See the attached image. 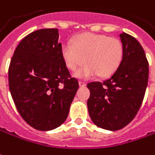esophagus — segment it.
I'll return each instance as SVG.
<instances>
[{"label":"esophagus","instance_id":"1","mask_svg":"<svg viewBox=\"0 0 155 155\" xmlns=\"http://www.w3.org/2000/svg\"><path fill=\"white\" fill-rule=\"evenodd\" d=\"M78 84H79V86H81V87H85L86 86V84L84 82H82V81H79Z\"/></svg>","mask_w":155,"mask_h":155}]
</instances>
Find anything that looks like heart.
Masks as SVG:
<instances>
[{
	"instance_id": "b5f03b06",
	"label": "heart",
	"mask_w": 155,
	"mask_h": 155,
	"mask_svg": "<svg viewBox=\"0 0 155 155\" xmlns=\"http://www.w3.org/2000/svg\"><path fill=\"white\" fill-rule=\"evenodd\" d=\"M123 54L119 40L89 32L76 36L72 44L65 42L61 46V56L69 70H77L86 62L74 74L82 79L98 74L101 78L113 75L121 64Z\"/></svg>"
}]
</instances>
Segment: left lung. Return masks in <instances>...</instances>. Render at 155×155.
<instances>
[{"instance_id":"1","label":"left lung","mask_w":155,"mask_h":155,"mask_svg":"<svg viewBox=\"0 0 155 155\" xmlns=\"http://www.w3.org/2000/svg\"><path fill=\"white\" fill-rule=\"evenodd\" d=\"M123 60L108 79L92 82L87 87L90 96L87 106L93 123L107 130L126 126L137 115L148 86V62L145 52L132 36L119 35Z\"/></svg>"}]
</instances>
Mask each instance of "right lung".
<instances>
[{
  "label": "right lung",
  "instance_id": "obj_1",
  "mask_svg": "<svg viewBox=\"0 0 155 155\" xmlns=\"http://www.w3.org/2000/svg\"><path fill=\"white\" fill-rule=\"evenodd\" d=\"M9 90L23 119L48 131L65 121L78 82L61 56L58 29H41L22 39L8 69Z\"/></svg>",
  "mask_w": 155,
  "mask_h": 155
}]
</instances>
